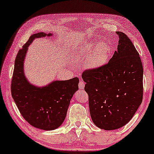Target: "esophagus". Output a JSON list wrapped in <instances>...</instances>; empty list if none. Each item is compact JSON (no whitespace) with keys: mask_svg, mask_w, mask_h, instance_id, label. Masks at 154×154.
<instances>
[{"mask_svg":"<svg viewBox=\"0 0 154 154\" xmlns=\"http://www.w3.org/2000/svg\"><path fill=\"white\" fill-rule=\"evenodd\" d=\"M79 87L80 89H82V90H83L85 87V83L83 81H80L79 83Z\"/></svg>","mask_w":154,"mask_h":154,"instance_id":"1","label":"esophagus"}]
</instances>
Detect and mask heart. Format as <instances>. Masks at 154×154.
Returning <instances> with one entry per match:
<instances>
[{
	"mask_svg": "<svg viewBox=\"0 0 154 154\" xmlns=\"http://www.w3.org/2000/svg\"><path fill=\"white\" fill-rule=\"evenodd\" d=\"M111 53V47L108 43H91L84 45L79 50L77 58H90L89 63L91 67L99 68L106 62Z\"/></svg>",
	"mask_w": 154,
	"mask_h": 154,
	"instance_id": "1",
	"label": "heart"
}]
</instances>
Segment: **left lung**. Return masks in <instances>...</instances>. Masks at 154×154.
<instances>
[{"mask_svg": "<svg viewBox=\"0 0 154 154\" xmlns=\"http://www.w3.org/2000/svg\"><path fill=\"white\" fill-rule=\"evenodd\" d=\"M118 50L109 62L82 73L93 123L102 129H118L129 122L143 102V67L130 38L122 32Z\"/></svg>", "mask_w": 154, "mask_h": 154, "instance_id": "1", "label": "left lung"}]
</instances>
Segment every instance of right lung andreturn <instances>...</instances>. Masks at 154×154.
<instances>
[{
  "instance_id": "add662e5",
  "label": "right lung",
  "mask_w": 154,
  "mask_h": 154,
  "mask_svg": "<svg viewBox=\"0 0 154 154\" xmlns=\"http://www.w3.org/2000/svg\"><path fill=\"white\" fill-rule=\"evenodd\" d=\"M38 32L32 35L16 57L11 79V93L20 114L29 125L45 131L62 125L71 98L79 87V78L54 81L48 86L36 87L29 83L24 75L23 62L27 48L36 38L51 36Z\"/></svg>"
}]
</instances>
